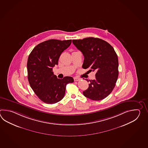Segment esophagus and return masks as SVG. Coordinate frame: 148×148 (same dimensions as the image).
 I'll use <instances>...</instances> for the list:
<instances>
[{
    "instance_id": "34e87169",
    "label": "esophagus",
    "mask_w": 148,
    "mask_h": 148,
    "mask_svg": "<svg viewBox=\"0 0 148 148\" xmlns=\"http://www.w3.org/2000/svg\"><path fill=\"white\" fill-rule=\"evenodd\" d=\"M74 80H75V82H78L79 80H80V79L77 78V77H75V78H74Z\"/></svg>"
}]
</instances>
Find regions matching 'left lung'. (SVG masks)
<instances>
[{
  "mask_svg": "<svg viewBox=\"0 0 148 148\" xmlns=\"http://www.w3.org/2000/svg\"><path fill=\"white\" fill-rule=\"evenodd\" d=\"M73 43L84 56L82 68L96 72V78L90 80L83 94L93 101L103 99L113 90L119 76V61L113 47L106 41L92 37L73 40Z\"/></svg>",
  "mask_w": 148,
  "mask_h": 148,
  "instance_id": "8db88e82",
  "label": "left lung"
}]
</instances>
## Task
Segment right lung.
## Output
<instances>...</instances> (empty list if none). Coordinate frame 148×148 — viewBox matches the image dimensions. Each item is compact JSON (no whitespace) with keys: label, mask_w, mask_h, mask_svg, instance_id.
I'll return each mask as SVG.
<instances>
[{"label":"right lung","mask_w":148,"mask_h":148,"mask_svg":"<svg viewBox=\"0 0 148 148\" xmlns=\"http://www.w3.org/2000/svg\"><path fill=\"white\" fill-rule=\"evenodd\" d=\"M71 43V40H49L37 45L28 56L27 67L28 82L38 98L53 104L64 96L66 86L74 80L71 77L57 78L53 67L58 65L60 55Z\"/></svg>","instance_id":"add662e5"}]
</instances>
